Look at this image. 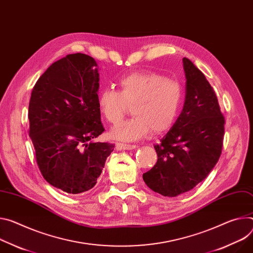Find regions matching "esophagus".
<instances>
[{
  "mask_svg": "<svg viewBox=\"0 0 253 253\" xmlns=\"http://www.w3.org/2000/svg\"><path fill=\"white\" fill-rule=\"evenodd\" d=\"M137 146L134 144H126V143H117L116 148L117 150H132L135 149Z\"/></svg>",
  "mask_w": 253,
  "mask_h": 253,
  "instance_id": "1",
  "label": "esophagus"
}]
</instances>
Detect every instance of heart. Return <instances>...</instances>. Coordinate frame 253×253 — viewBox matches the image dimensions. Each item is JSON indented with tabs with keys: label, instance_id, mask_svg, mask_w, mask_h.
I'll return each mask as SVG.
<instances>
[{
	"label": "heart",
	"instance_id": "heart-1",
	"mask_svg": "<svg viewBox=\"0 0 253 253\" xmlns=\"http://www.w3.org/2000/svg\"><path fill=\"white\" fill-rule=\"evenodd\" d=\"M119 90L103 88L97 96L102 116L111 124L119 123L132 104V118L114 127L110 133L116 140L135 141L150 131L160 133L175 121L183 98L181 84L152 72H135L121 77Z\"/></svg>",
	"mask_w": 253,
	"mask_h": 253
}]
</instances>
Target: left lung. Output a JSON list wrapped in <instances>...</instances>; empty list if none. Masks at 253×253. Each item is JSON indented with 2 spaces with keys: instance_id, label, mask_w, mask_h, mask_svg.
Masks as SVG:
<instances>
[{
  "instance_id": "obj_1",
  "label": "left lung",
  "mask_w": 253,
  "mask_h": 253,
  "mask_svg": "<svg viewBox=\"0 0 253 253\" xmlns=\"http://www.w3.org/2000/svg\"><path fill=\"white\" fill-rule=\"evenodd\" d=\"M186 99L169 131L154 145L155 166L143 173L147 187L165 197L191 191L204 180L222 152L225 119L217 96L205 75L187 57Z\"/></svg>"
}]
</instances>
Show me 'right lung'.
<instances>
[{
    "mask_svg": "<svg viewBox=\"0 0 253 253\" xmlns=\"http://www.w3.org/2000/svg\"><path fill=\"white\" fill-rule=\"evenodd\" d=\"M96 60L68 54L52 63L35 84L29 102V136L47 182L67 194L97 183L115 144L95 142L104 132L97 104Z\"/></svg>",
    "mask_w": 253,
    "mask_h": 253,
    "instance_id": "add662e5",
    "label": "right lung"
}]
</instances>
